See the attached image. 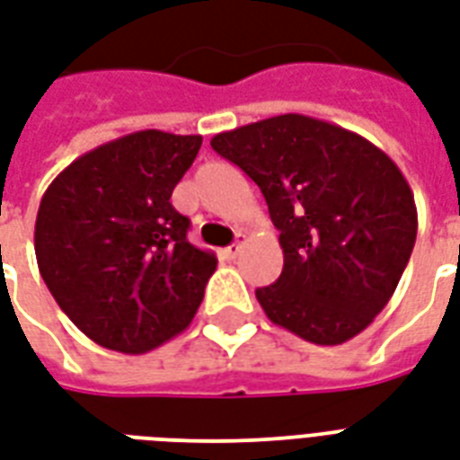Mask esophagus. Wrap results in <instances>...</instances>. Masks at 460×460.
Here are the masks:
<instances>
[{"mask_svg":"<svg viewBox=\"0 0 460 460\" xmlns=\"http://www.w3.org/2000/svg\"><path fill=\"white\" fill-rule=\"evenodd\" d=\"M241 248H243V243L238 241V243H231L229 248H224L222 251V258L224 261H236L238 253H241Z\"/></svg>","mask_w":460,"mask_h":460,"instance_id":"obj_1","label":"esophagus"}]
</instances>
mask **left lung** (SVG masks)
Returning a JSON list of instances; mask_svg holds the SVG:
<instances>
[{"label":"left lung","mask_w":460,"mask_h":460,"mask_svg":"<svg viewBox=\"0 0 460 460\" xmlns=\"http://www.w3.org/2000/svg\"><path fill=\"white\" fill-rule=\"evenodd\" d=\"M268 202L285 268L255 289L279 328L315 342L355 338L394 296L417 236L405 175L369 139L287 113L212 137Z\"/></svg>","instance_id":"left-lung-1"}]
</instances>
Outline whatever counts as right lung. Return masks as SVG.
<instances>
[{
	"instance_id": "right-lung-1",
	"label": "right lung",
	"mask_w": 460,
	"mask_h": 460,
	"mask_svg": "<svg viewBox=\"0 0 460 460\" xmlns=\"http://www.w3.org/2000/svg\"><path fill=\"white\" fill-rule=\"evenodd\" d=\"M199 135L132 132L91 149L50 183L35 219V258L69 321L96 345L142 355L190 325L217 270L188 241L171 195Z\"/></svg>"
}]
</instances>
